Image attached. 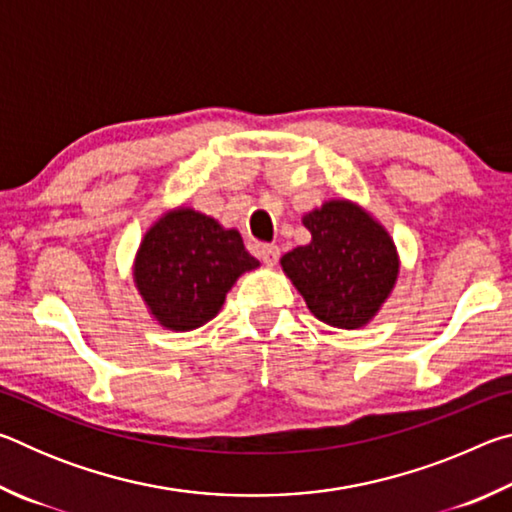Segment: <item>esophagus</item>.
Returning a JSON list of instances; mask_svg holds the SVG:
<instances>
[{"instance_id":"34e87169","label":"esophagus","mask_w":512,"mask_h":512,"mask_svg":"<svg viewBox=\"0 0 512 512\" xmlns=\"http://www.w3.org/2000/svg\"><path fill=\"white\" fill-rule=\"evenodd\" d=\"M257 253H259V257H262V262L266 266H273V264H277V259H280V248H277L275 244H262Z\"/></svg>"}]
</instances>
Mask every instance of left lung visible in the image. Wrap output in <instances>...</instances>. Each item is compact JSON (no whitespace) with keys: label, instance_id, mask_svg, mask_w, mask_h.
<instances>
[{"label":"left lung","instance_id":"1","mask_svg":"<svg viewBox=\"0 0 512 512\" xmlns=\"http://www.w3.org/2000/svg\"><path fill=\"white\" fill-rule=\"evenodd\" d=\"M302 223L311 244L282 257L284 273L318 320L363 327L391 296L400 271L391 235L350 201H329Z\"/></svg>","mask_w":512,"mask_h":512}]
</instances>
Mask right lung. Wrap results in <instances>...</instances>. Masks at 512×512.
<instances>
[{
	"label": "right lung",
	"instance_id": "1",
	"mask_svg": "<svg viewBox=\"0 0 512 512\" xmlns=\"http://www.w3.org/2000/svg\"><path fill=\"white\" fill-rule=\"evenodd\" d=\"M257 266L237 230L180 207L146 232L135 284L160 325L189 332L219 314L237 277Z\"/></svg>",
	"mask_w": 512,
	"mask_h": 512
}]
</instances>
